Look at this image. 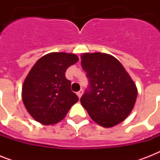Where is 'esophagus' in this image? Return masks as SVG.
<instances>
[{
    "label": "esophagus",
    "mask_w": 160,
    "mask_h": 160,
    "mask_svg": "<svg viewBox=\"0 0 160 160\" xmlns=\"http://www.w3.org/2000/svg\"><path fill=\"white\" fill-rule=\"evenodd\" d=\"M82 95H83V90H80V91H78L77 92V95L79 98L81 97V96H82Z\"/></svg>",
    "instance_id": "1"
}]
</instances>
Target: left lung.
Masks as SVG:
<instances>
[{
    "instance_id": "1",
    "label": "left lung",
    "mask_w": 160,
    "mask_h": 160,
    "mask_svg": "<svg viewBox=\"0 0 160 160\" xmlns=\"http://www.w3.org/2000/svg\"><path fill=\"white\" fill-rule=\"evenodd\" d=\"M81 66L89 85L80 102L90 118L106 128L123 121L134 108L137 89L121 63L107 54L85 53Z\"/></svg>"
}]
</instances>
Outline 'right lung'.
Instances as JSON below:
<instances>
[{
    "label": "right lung",
    "mask_w": 160,
    "mask_h": 160,
    "mask_svg": "<svg viewBox=\"0 0 160 160\" xmlns=\"http://www.w3.org/2000/svg\"><path fill=\"white\" fill-rule=\"evenodd\" d=\"M79 60L74 54L50 53L39 59L26 76L22 100L36 121L49 125L60 121L79 98L70 89L65 71Z\"/></svg>",
    "instance_id": "obj_1"
}]
</instances>
